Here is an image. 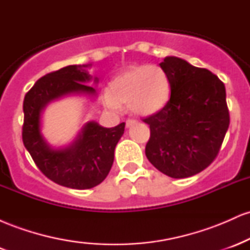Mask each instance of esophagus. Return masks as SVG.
<instances>
[{
    "instance_id": "obj_1",
    "label": "esophagus",
    "mask_w": 250,
    "mask_h": 250,
    "mask_svg": "<svg viewBox=\"0 0 250 250\" xmlns=\"http://www.w3.org/2000/svg\"><path fill=\"white\" fill-rule=\"evenodd\" d=\"M136 123H137V120H135V119H128L127 121H125V125H127V127H131V125H136Z\"/></svg>"
}]
</instances>
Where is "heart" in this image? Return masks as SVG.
Here are the masks:
<instances>
[{"instance_id": "1", "label": "heart", "mask_w": 250, "mask_h": 250, "mask_svg": "<svg viewBox=\"0 0 250 250\" xmlns=\"http://www.w3.org/2000/svg\"><path fill=\"white\" fill-rule=\"evenodd\" d=\"M110 93L103 101L111 110H121L125 103L134 113L150 115L162 109L170 97L169 76L160 65H135L121 71L111 80Z\"/></svg>"}]
</instances>
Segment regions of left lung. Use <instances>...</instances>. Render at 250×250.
<instances>
[{"instance_id":"obj_1","label":"left lung","mask_w":250,"mask_h":250,"mask_svg":"<svg viewBox=\"0 0 250 250\" xmlns=\"http://www.w3.org/2000/svg\"><path fill=\"white\" fill-rule=\"evenodd\" d=\"M160 65L170 80V99L142 119L150 128L146 156L168 176H193L216 159L228 130L225 84L211 71L179 57H166Z\"/></svg>"}]
</instances>
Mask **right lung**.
<instances>
[{
	"instance_id": "add662e5",
	"label": "right lung",
	"mask_w": 250,
	"mask_h": 250,
	"mask_svg": "<svg viewBox=\"0 0 250 250\" xmlns=\"http://www.w3.org/2000/svg\"><path fill=\"white\" fill-rule=\"evenodd\" d=\"M68 65L42 76L25 94L22 140L37 168L48 179L73 189H90L107 177L114 162V150L125 133V123L113 128L89 122L69 148H50L40 133V116L48 102L69 93L94 94L84 84L91 79L83 68ZM97 82V77H95Z\"/></svg>"
}]
</instances>
